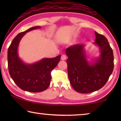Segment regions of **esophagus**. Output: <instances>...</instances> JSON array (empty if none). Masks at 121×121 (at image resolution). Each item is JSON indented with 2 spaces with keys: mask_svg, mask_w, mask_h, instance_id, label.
Instances as JSON below:
<instances>
[{
  "mask_svg": "<svg viewBox=\"0 0 121 121\" xmlns=\"http://www.w3.org/2000/svg\"><path fill=\"white\" fill-rule=\"evenodd\" d=\"M66 58H67V57H66V56H65V55L63 54V55H62V56H61V59L62 60H65V59H66Z\"/></svg>",
  "mask_w": 121,
  "mask_h": 121,
  "instance_id": "34e87169",
  "label": "esophagus"
}]
</instances>
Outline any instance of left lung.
I'll list each match as a JSON object with an SVG mask.
<instances>
[{
  "mask_svg": "<svg viewBox=\"0 0 121 121\" xmlns=\"http://www.w3.org/2000/svg\"><path fill=\"white\" fill-rule=\"evenodd\" d=\"M94 44L99 47L100 56L93 62L86 59L84 45L76 44L65 50L68 75L75 91L88 93L99 90L105 85L114 69V55L107 39L95 31Z\"/></svg>",
  "mask_w": 121,
  "mask_h": 121,
  "instance_id": "left-lung-1",
  "label": "left lung"
}]
</instances>
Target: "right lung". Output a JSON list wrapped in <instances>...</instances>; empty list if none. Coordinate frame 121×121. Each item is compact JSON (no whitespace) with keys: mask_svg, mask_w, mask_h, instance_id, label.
I'll return each mask as SVG.
<instances>
[{"mask_svg":"<svg viewBox=\"0 0 121 121\" xmlns=\"http://www.w3.org/2000/svg\"><path fill=\"white\" fill-rule=\"evenodd\" d=\"M34 26L20 32L13 39L8 49V67L10 76L20 89L31 92H40L46 90L51 79V72L60 61L61 56L44 58L32 64L25 63L18 55V46L26 32L36 29Z\"/></svg>","mask_w":121,"mask_h":121,"instance_id":"obj_1","label":"right lung"}]
</instances>
